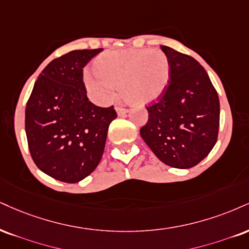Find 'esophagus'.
Wrapping results in <instances>:
<instances>
[{"mask_svg":"<svg viewBox=\"0 0 249 249\" xmlns=\"http://www.w3.org/2000/svg\"><path fill=\"white\" fill-rule=\"evenodd\" d=\"M116 111H117V113H118V116H124L125 113H127L128 110L127 109H124V107H116Z\"/></svg>","mask_w":249,"mask_h":249,"instance_id":"34e87169","label":"esophagus"}]
</instances>
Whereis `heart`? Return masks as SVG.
Segmentation results:
<instances>
[{
  "instance_id": "b5f03b06",
  "label": "heart",
  "mask_w": 249,
  "mask_h": 249,
  "mask_svg": "<svg viewBox=\"0 0 249 249\" xmlns=\"http://www.w3.org/2000/svg\"><path fill=\"white\" fill-rule=\"evenodd\" d=\"M94 73L85 77L92 100L107 104L121 90L137 104L155 102L169 85V60L159 50H117L103 53L94 62Z\"/></svg>"
}]
</instances>
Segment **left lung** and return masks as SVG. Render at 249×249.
<instances>
[{"mask_svg":"<svg viewBox=\"0 0 249 249\" xmlns=\"http://www.w3.org/2000/svg\"><path fill=\"white\" fill-rule=\"evenodd\" d=\"M169 60L164 94L147 107L143 142L167 166L188 169L208 157L217 142L219 98L203 66L193 56L161 46Z\"/></svg>","mask_w":249,"mask_h":249,"instance_id":"left-lung-1","label":"left lung"}]
</instances>
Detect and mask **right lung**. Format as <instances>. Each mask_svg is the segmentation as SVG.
Masks as SVG:
<instances>
[{"instance_id":"right-lung-1","label":"right lung","mask_w":249,"mask_h":249,"mask_svg":"<svg viewBox=\"0 0 249 249\" xmlns=\"http://www.w3.org/2000/svg\"><path fill=\"white\" fill-rule=\"evenodd\" d=\"M102 49L76 50L50 62L36 81L25 109L29 149L41 172L76 183L94 172L117 117L87 97L83 67Z\"/></svg>"}]
</instances>
